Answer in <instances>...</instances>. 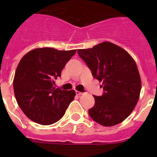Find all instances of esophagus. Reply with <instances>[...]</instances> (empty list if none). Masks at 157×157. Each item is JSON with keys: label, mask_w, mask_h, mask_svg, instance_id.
I'll use <instances>...</instances> for the list:
<instances>
[{"label": "esophagus", "mask_w": 157, "mask_h": 157, "mask_svg": "<svg viewBox=\"0 0 157 157\" xmlns=\"http://www.w3.org/2000/svg\"><path fill=\"white\" fill-rule=\"evenodd\" d=\"M75 94H76V95H82V93L79 92V91L76 90L75 91Z\"/></svg>", "instance_id": "esophagus-1"}]
</instances>
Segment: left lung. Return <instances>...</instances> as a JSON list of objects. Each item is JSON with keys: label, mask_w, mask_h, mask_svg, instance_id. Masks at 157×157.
<instances>
[{"label": "left lung", "mask_w": 157, "mask_h": 157, "mask_svg": "<svg viewBox=\"0 0 157 157\" xmlns=\"http://www.w3.org/2000/svg\"><path fill=\"white\" fill-rule=\"evenodd\" d=\"M78 54L94 78L103 84V95L94 96L95 104L89 109V115L105 127L122 123L133 112L141 92V78L134 59L121 47L109 41L78 49Z\"/></svg>", "instance_id": "8db88e82"}]
</instances>
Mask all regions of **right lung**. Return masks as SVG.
<instances>
[{
	"label": "right lung",
	"instance_id": "add662e5",
	"mask_svg": "<svg viewBox=\"0 0 157 157\" xmlns=\"http://www.w3.org/2000/svg\"><path fill=\"white\" fill-rule=\"evenodd\" d=\"M75 52L76 49L34 48L20 59L14 76V93L20 109L32 121L50 125L65 114L75 92L56 89L54 80L61 76Z\"/></svg>",
	"mask_w": 157,
	"mask_h": 157
}]
</instances>
